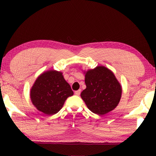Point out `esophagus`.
<instances>
[{
  "label": "esophagus",
  "mask_w": 156,
  "mask_h": 156,
  "mask_svg": "<svg viewBox=\"0 0 156 156\" xmlns=\"http://www.w3.org/2000/svg\"><path fill=\"white\" fill-rule=\"evenodd\" d=\"M80 91H81L80 89H79V90L76 91H75V94L76 95V96H80Z\"/></svg>",
  "instance_id": "1"
}]
</instances>
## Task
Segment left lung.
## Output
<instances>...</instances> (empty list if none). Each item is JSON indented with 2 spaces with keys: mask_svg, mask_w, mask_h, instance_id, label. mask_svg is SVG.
Listing matches in <instances>:
<instances>
[{
  "mask_svg": "<svg viewBox=\"0 0 156 156\" xmlns=\"http://www.w3.org/2000/svg\"><path fill=\"white\" fill-rule=\"evenodd\" d=\"M84 82L87 88L80 96L93 113L104 115L119 103L122 88L113 72L107 68L100 66L89 70Z\"/></svg>",
  "mask_w": 156,
  "mask_h": 156,
  "instance_id": "left-lung-1",
  "label": "left lung"
}]
</instances>
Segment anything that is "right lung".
I'll return each instance as SVG.
<instances>
[{"mask_svg":"<svg viewBox=\"0 0 156 156\" xmlns=\"http://www.w3.org/2000/svg\"><path fill=\"white\" fill-rule=\"evenodd\" d=\"M73 94L61 72L48 71L36 79L31 89V100L39 111L54 115L62 109L65 101Z\"/></svg>","mask_w":156,"mask_h":156,"instance_id":"1","label":"right lung"}]
</instances>
